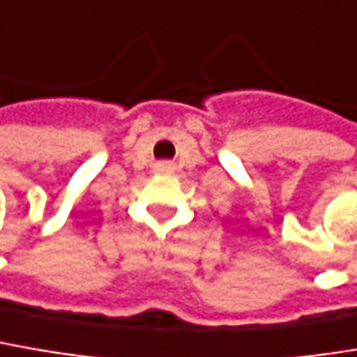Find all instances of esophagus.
<instances>
[{
  "instance_id": "obj_1",
  "label": "esophagus",
  "mask_w": 357,
  "mask_h": 357,
  "mask_svg": "<svg viewBox=\"0 0 357 357\" xmlns=\"http://www.w3.org/2000/svg\"><path fill=\"white\" fill-rule=\"evenodd\" d=\"M159 167H161V169H167V167H169V163H161Z\"/></svg>"
}]
</instances>
